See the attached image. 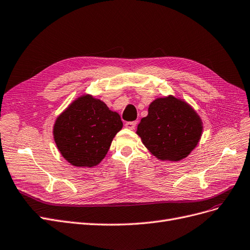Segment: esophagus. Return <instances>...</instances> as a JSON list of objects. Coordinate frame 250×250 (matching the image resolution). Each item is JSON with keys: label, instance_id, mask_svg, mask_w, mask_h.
<instances>
[{"label": "esophagus", "instance_id": "1", "mask_svg": "<svg viewBox=\"0 0 250 250\" xmlns=\"http://www.w3.org/2000/svg\"><path fill=\"white\" fill-rule=\"evenodd\" d=\"M136 125H137L136 122H128V123L125 124V127H127L128 130H134Z\"/></svg>", "mask_w": 250, "mask_h": 250}]
</instances>
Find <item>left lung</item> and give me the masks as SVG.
<instances>
[{"label":"left lung","mask_w":250,"mask_h":250,"mask_svg":"<svg viewBox=\"0 0 250 250\" xmlns=\"http://www.w3.org/2000/svg\"><path fill=\"white\" fill-rule=\"evenodd\" d=\"M136 133L151 155L178 162L196 147L203 122L188 103L168 95L150 103L148 114L141 119Z\"/></svg>","instance_id":"8db88e82"}]
</instances>
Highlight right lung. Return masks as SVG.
<instances>
[{
	"label": "right lung",
	"mask_w": 250,
	"mask_h": 250,
	"mask_svg": "<svg viewBox=\"0 0 250 250\" xmlns=\"http://www.w3.org/2000/svg\"><path fill=\"white\" fill-rule=\"evenodd\" d=\"M119 114L91 94L79 96L57 117L53 127L62 157L77 167H93L107 155L123 128Z\"/></svg>",
	"instance_id": "obj_1"
}]
</instances>
